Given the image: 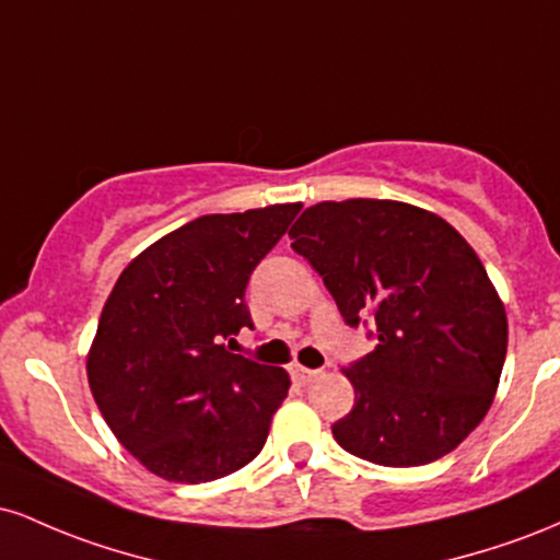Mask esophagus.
I'll return each mask as SVG.
<instances>
[{"mask_svg":"<svg viewBox=\"0 0 560 560\" xmlns=\"http://www.w3.org/2000/svg\"><path fill=\"white\" fill-rule=\"evenodd\" d=\"M292 376H294V382L311 384V382H316V378L320 376V371L305 369V365H292Z\"/></svg>","mask_w":560,"mask_h":560,"instance_id":"34e87169","label":"esophagus"}]
</instances>
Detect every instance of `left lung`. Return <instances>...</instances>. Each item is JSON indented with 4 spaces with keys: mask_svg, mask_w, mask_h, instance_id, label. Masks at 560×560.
<instances>
[{
    "mask_svg": "<svg viewBox=\"0 0 560 560\" xmlns=\"http://www.w3.org/2000/svg\"><path fill=\"white\" fill-rule=\"evenodd\" d=\"M289 236L347 324H376L374 350L345 369L355 405L334 440L400 468L458 447L490 410L508 347L503 300L471 244L397 199L318 202Z\"/></svg>",
    "mask_w": 560,
    "mask_h": 560,
    "instance_id": "obj_1",
    "label": "left lung"
}]
</instances>
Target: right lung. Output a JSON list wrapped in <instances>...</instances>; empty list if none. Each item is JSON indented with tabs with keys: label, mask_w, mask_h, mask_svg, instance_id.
<instances>
[{
	"label": "right lung",
	"mask_w": 560,
	"mask_h": 560,
	"mask_svg": "<svg viewBox=\"0 0 560 560\" xmlns=\"http://www.w3.org/2000/svg\"><path fill=\"white\" fill-rule=\"evenodd\" d=\"M302 202L202 215L139 253L115 281L86 355L102 419L147 471L199 485L266 445L289 374L226 350L253 329L244 289Z\"/></svg>",
	"instance_id": "right-lung-1"
}]
</instances>
